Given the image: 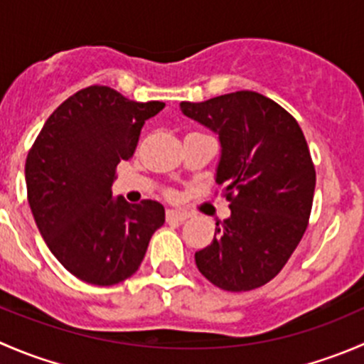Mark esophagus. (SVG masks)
I'll use <instances>...</instances> for the list:
<instances>
[{
  "mask_svg": "<svg viewBox=\"0 0 364 364\" xmlns=\"http://www.w3.org/2000/svg\"><path fill=\"white\" fill-rule=\"evenodd\" d=\"M186 218H190V215L185 211H174V209H168L167 211V222L181 223V222H185Z\"/></svg>",
  "mask_w": 364,
  "mask_h": 364,
  "instance_id": "esophagus-1",
  "label": "esophagus"
}]
</instances>
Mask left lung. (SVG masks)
Returning a JSON list of instances; mask_svg holds the SVG:
<instances>
[{"label":"left lung","mask_w":364,"mask_h":364,"mask_svg":"<svg viewBox=\"0 0 364 364\" xmlns=\"http://www.w3.org/2000/svg\"><path fill=\"white\" fill-rule=\"evenodd\" d=\"M181 112L218 135L215 181L230 216L196 252L200 273L230 292L273 280L306 230L315 168L299 124L277 102L236 91L205 102H181Z\"/></svg>","instance_id":"left-lung-1"}]
</instances>
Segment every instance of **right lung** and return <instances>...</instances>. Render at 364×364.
<instances>
[{
    "label": "right lung",
    "mask_w": 364,
    "mask_h": 364,
    "mask_svg": "<svg viewBox=\"0 0 364 364\" xmlns=\"http://www.w3.org/2000/svg\"><path fill=\"white\" fill-rule=\"evenodd\" d=\"M164 107L90 86L50 114L28 153L26 188L36 227L65 269L86 284L105 287L132 277L164 225L160 203L130 204L111 190L144 121Z\"/></svg>",
    "instance_id": "1"
}]
</instances>
